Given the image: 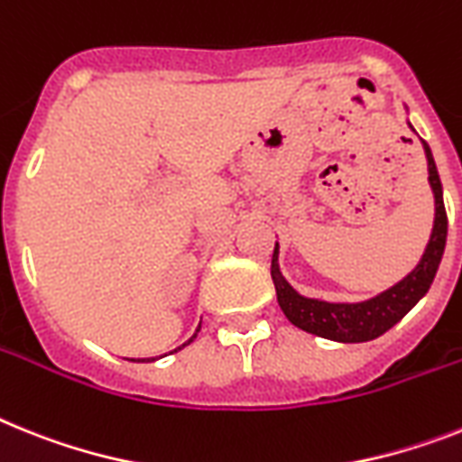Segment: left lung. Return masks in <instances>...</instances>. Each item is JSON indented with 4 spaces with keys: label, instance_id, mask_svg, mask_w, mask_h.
I'll list each match as a JSON object with an SVG mask.
<instances>
[{
    "label": "left lung",
    "instance_id": "left-lung-1",
    "mask_svg": "<svg viewBox=\"0 0 462 462\" xmlns=\"http://www.w3.org/2000/svg\"><path fill=\"white\" fill-rule=\"evenodd\" d=\"M422 147H425V157H428L430 185L435 192V227H432V237H430L428 249L422 254L416 270L406 274L393 289L383 291L381 296L364 300V303H324V300L300 296L291 289L289 282L279 273L277 246H274L270 274H273L274 291H277L279 308L284 310L286 319L293 327L315 333L319 338L338 340V343H366V340L383 336L387 328H393L428 293L441 263V255H444V246H447L448 220L435 159H432L428 143L422 141Z\"/></svg>",
    "mask_w": 462,
    "mask_h": 462
}]
</instances>
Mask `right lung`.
I'll return each mask as SVG.
<instances>
[{
  "mask_svg": "<svg viewBox=\"0 0 462 462\" xmlns=\"http://www.w3.org/2000/svg\"><path fill=\"white\" fill-rule=\"evenodd\" d=\"M195 336H197V333H195ZM195 336H192V338H195ZM192 338H189V340H192ZM189 340H188V343H189ZM188 343H185V345H188Z\"/></svg>",
  "mask_w": 462,
  "mask_h": 462,
  "instance_id": "add662e5",
  "label": "right lung"
}]
</instances>
